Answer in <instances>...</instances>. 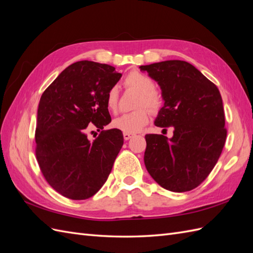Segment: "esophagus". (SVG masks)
<instances>
[{"instance_id": "esophagus-1", "label": "esophagus", "mask_w": 253, "mask_h": 253, "mask_svg": "<svg viewBox=\"0 0 253 253\" xmlns=\"http://www.w3.org/2000/svg\"><path fill=\"white\" fill-rule=\"evenodd\" d=\"M132 137H133V134H129V133H124V138H125V140L131 139Z\"/></svg>"}]
</instances>
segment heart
Here are the masks:
<instances>
[{
  "mask_svg": "<svg viewBox=\"0 0 253 253\" xmlns=\"http://www.w3.org/2000/svg\"><path fill=\"white\" fill-rule=\"evenodd\" d=\"M126 85L138 90L141 94L138 106L145 105L151 111H156L162 104V98L154 90L155 83L148 76L139 72H131L125 80ZM106 108L111 112H116L118 106V88L113 86L109 89L105 97ZM150 113L147 109H139L137 111L122 114L121 116L115 118L112 126L124 133L133 134L148 124Z\"/></svg>",
  "mask_w": 253,
  "mask_h": 253,
  "instance_id": "heart-1",
  "label": "heart"
}]
</instances>
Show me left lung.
<instances>
[{
	"mask_svg": "<svg viewBox=\"0 0 253 253\" xmlns=\"http://www.w3.org/2000/svg\"><path fill=\"white\" fill-rule=\"evenodd\" d=\"M139 68L162 89L165 103L155 126L174 129L170 139L164 135H145V168L152 178L167 190H192L210 174L226 141L219 90L186 61L168 60Z\"/></svg>",
	"mask_w": 253,
	"mask_h": 253,
	"instance_id": "1",
	"label": "left lung"
}]
</instances>
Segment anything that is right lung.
I'll return each instance as SVG.
<instances>
[{
	"label": "right lung",
	"instance_id": "add662e5",
	"mask_svg": "<svg viewBox=\"0 0 253 253\" xmlns=\"http://www.w3.org/2000/svg\"><path fill=\"white\" fill-rule=\"evenodd\" d=\"M121 74L93 61L73 63L44 90L38 108L36 155L42 174L58 193L75 201L95 195L108 179L124 144L117 128L99 131L111 122L105 97Z\"/></svg>",
	"mask_w": 253,
	"mask_h": 253
}]
</instances>
